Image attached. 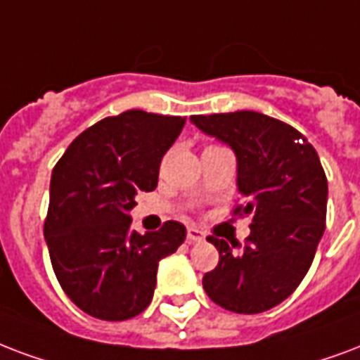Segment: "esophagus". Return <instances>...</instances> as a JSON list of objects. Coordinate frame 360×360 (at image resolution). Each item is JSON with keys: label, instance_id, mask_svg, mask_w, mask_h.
<instances>
[{"label": "esophagus", "instance_id": "1", "mask_svg": "<svg viewBox=\"0 0 360 360\" xmlns=\"http://www.w3.org/2000/svg\"><path fill=\"white\" fill-rule=\"evenodd\" d=\"M186 240H188V243H200V241L204 240V234H202L198 229L188 226V229H186Z\"/></svg>", "mask_w": 360, "mask_h": 360}]
</instances>
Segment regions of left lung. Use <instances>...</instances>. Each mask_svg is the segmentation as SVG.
Segmentation results:
<instances>
[{
  "mask_svg": "<svg viewBox=\"0 0 360 360\" xmlns=\"http://www.w3.org/2000/svg\"><path fill=\"white\" fill-rule=\"evenodd\" d=\"M200 130L238 156V188L245 202L234 215H251L245 247L234 252L210 236L219 264L202 279L211 300L234 314H262L295 292L314 262L325 232L326 186L319 156L300 131L257 113L194 115Z\"/></svg>",
  "mask_w": 360,
  "mask_h": 360,
  "instance_id": "left-lung-1",
  "label": "left lung"
}]
</instances>
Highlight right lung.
Masks as SVG:
<instances>
[{"mask_svg": "<svg viewBox=\"0 0 360 360\" xmlns=\"http://www.w3.org/2000/svg\"><path fill=\"white\" fill-rule=\"evenodd\" d=\"M185 122L141 109L107 117L77 136L52 169L43 226L52 270L70 300L96 319L141 314L158 262L185 241L177 221L141 236L128 215L137 192L156 188L162 158Z\"/></svg>", "mask_w": 360, "mask_h": 360, "instance_id": "obj_1", "label": "right lung"}]
</instances>
